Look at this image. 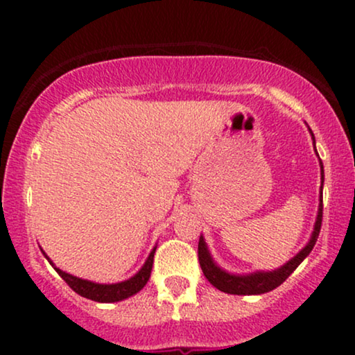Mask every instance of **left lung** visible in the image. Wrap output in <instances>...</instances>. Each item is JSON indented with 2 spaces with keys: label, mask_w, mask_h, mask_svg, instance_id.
<instances>
[{
  "label": "left lung",
  "mask_w": 355,
  "mask_h": 355,
  "mask_svg": "<svg viewBox=\"0 0 355 355\" xmlns=\"http://www.w3.org/2000/svg\"><path fill=\"white\" fill-rule=\"evenodd\" d=\"M312 138H313V133H312ZM313 144H315V140H313ZM320 168H322V182H324V166H322V162H320ZM320 227H322V200L319 205V215H317L311 242H309L307 245H305L302 250L294 257V259L288 260L284 267L277 268L274 272H257V274H250V275L227 274L225 270H222V268L214 263L209 250H207L205 242H203V237H200V240H198V262H200L203 275H205L207 280H209L214 287H217L218 291L227 292V294H234V295L266 294V292L274 291V288L279 287L280 284L285 282V280L288 279V275H291L292 272L300 266V262H302L305 257L311 254L313 245H315L317 239H319Z\"/></svg>",
  "instance_id": "left-lung-1"
}]
</instances>
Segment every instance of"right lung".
<instances>
[{
	"label": "right lung",
	"mask_w": 355,
	"mask_h": 355,
	"mask_svg": "<svg viewBox=\"0 0 355 355\" xmlns=\"http://www.w3.org/2000/svg\"><path fill=\"white\" fill-rule=\"evenodd\" d=\"M157 248V247H155ZM155 248L152 250V254L148 255V259H146L145 266L141 267V270L138 272L137 275H133L132 279L125 280V282H120V284H95V282H89V280H83V279H78V277H73L70 274H67V272L60 270L58 267L53 266V262L50 259V263L53 267H55V270L58 272V275L61 279L64 280L73 291L76 292V294L81 295V297H87V299H92L95 300V302H118V300H123L126 297L137 294L138 291H141V288L145 287V284L148 282L150 279V274H152V267H153V255H155ZM44 254V252H43Z\"/></svg>",
	"instance_id": "obj_1"
}]
</instances>
